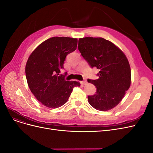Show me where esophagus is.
I'll return each mask as SVG.
<instances>
[{
	"label": "esophagus",
	"instance_id": "1",
	"mask_svg": "<svg viewBox=\"0 0 153 153\" xmlns=\"http://www.w3.org/2000/svg\"><path fill=\"white\" fill-rule=\"evenodd\" d=\"M80 83H81V84H82V85H85V84H87V81H86V80L81 81V82H80Z\"/></svg>",
	"mask_w": 153,
	"mask_h": 153
}]
</instances>
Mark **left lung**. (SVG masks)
Wrapping results in <instances>:
<instances>
[{"mask_svg": "<svg viewBox=\"0 0 153 153\" xmlns=\"http://www.w3.org/2000/svg\"><path fill=\"white\" fill-rule=\"evenodd\" d=\"M78 48L90 66L100 69L97 80H87L96 87V94L88 96L95 109L107 111L116 106L131 85V68L123 51L102 38L85 37L78 40Z\"/></svg>", "mask_w": 153, "mask_h": 153, "instance_id": "obj_1", "label": "left lung"}]
</instances>
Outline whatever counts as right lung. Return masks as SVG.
Wrapping results in <instances>:
<instances>
[{"label": "right lung", "mask_w": 153, "mask_h": 153, "mask_svg": "<svg viewBox=\"0 0 153 153\" xmlns=\"http://www.w3.org/2000/svg\"><path fill=\"white\" fill-rule=\"evenodd\" d=\"M78 39L68 37H53L41 43L31 53L25 66L29 89L43 105L56 108L65 104L73 87L79 82L64 79L60 69L67 55L75 51Z\"/></svg>", "instance_id": "right-lung-1"}]
</instances>
